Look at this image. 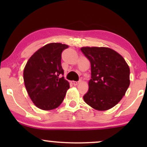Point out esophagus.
I'll use <instances>...</instances> for the list:
<instances>
[{
	"mask_svg": "<svg viewBox=\"0 0 147 147\" xmlns=\"http://www.w3.org/2000/svg\"><path fill=\"white\" fill-rule=\"evenodd\" d=\"M79 82H75V81H72L71 82V84L74 86H77V84H79Z\"/></svg>",
	"mask_w": 147,
	"mask_h": 147,
	"instance_id": "obj_1",
	"label": "esophagus"
}]
</instances>
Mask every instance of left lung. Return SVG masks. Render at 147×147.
Listing matches in <instances>:
<instances>
[{"label":"left lung","instance_id":"1","mask_svg":"<svg viewBox=\"0 0 147 147\" xmlns=\"http://www.w3.org/2000/svg\"><path fill=\"white\" fill-rule=\"evenodd\" d=\"M91 65L88 90L84 95L88 105L107 111L119 102L130 85V69L122 55L106 47H82Z\"/></svg>","mask_w":147,"mask_h":147}]
</instances>
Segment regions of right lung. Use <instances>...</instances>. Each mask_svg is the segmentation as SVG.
Returning a JSON list of instances; mask_svg holds the SVG:
<instances>
[{"instance_id": "right-lung-1", "label": "right lung", "mask_w": 147, "mask_h": 147, "mask_svg": "<svg viewBox=\"0 0 147 147\" xmlns=\"http://www.w3.org/2000/svg\"><path fill=\"white\" fill-rule=\"evenodd\" d=\"M68 45L50 43L38 49L28 59L23 70V80L30 99L38 109H55L61 105L70 88L61 75V53Z\"/></svg>"}]
</instances>
